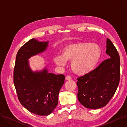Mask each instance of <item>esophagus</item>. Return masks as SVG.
Listing matches in <instances>:
<instances>
[{
	"label": "esophagus",
	"mask_w": 127,
	"mask_h": 127,
	"mask_svg": "<svg viewBox=\"0 0 127 127\" xmlns=\"http://www.w3.org/2000/svg\"><path fill=\"white\" fill-rule=\"evenodd\" d=\"M72 79V78L70 76H67L66 77V80H70Z\"/></svg>",
	"instance_id": "1"
}]
</instances>
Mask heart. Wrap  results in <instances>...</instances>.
Returning <instances> with one entry per match:
<instances>
[{
	"mask_svg": "<svg viewBox=\"0 0 127 127\" xmlns=\"http://www.w3.org/2000/svg\"><path fill=\"white\" fill-rule=\"evenodd\" d=\"M101 56V49L97 44L78 41L64 45L61 56L54 57L53 60L60 66H64L66 61L71 60L72 71L78 75H84L93 69Z\"/></svg>",
	"mask_w": 127,
	"mask_h": 127,
	"instance_id": "obj_1",
	"label": "heart"
}]
</instances>
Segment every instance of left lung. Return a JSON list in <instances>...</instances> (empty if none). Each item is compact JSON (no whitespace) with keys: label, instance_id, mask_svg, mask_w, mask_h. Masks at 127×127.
<instances>
[{"label":"left lung","instance_id":"left-lung-1","mask_svg":"<svg viewBox=\"0 0 127 127\" xmlns=\"http://www.w3.org/2000/svg\"><path fill=\"white\" fill-rule=\"evenodd\" d=\"M105 60L95 69L77 78L79 102L88 109L105 106L116 93L120 81V60L117 49L110 39L106 40Z\"/></svg>","mask_w":127,"mask_h":127}]
</instances>
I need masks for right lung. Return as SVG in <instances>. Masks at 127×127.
Returning <instances> with one entry per match:
<instances>
[{"label": "right lung", "instance_id": "obj_1", "mask_svg": "<svg viewBox=\"0 0 127 127\" xmlns=\"http://www.w3.org/2000/svg\"><path fill=\"white\" fill-rule=\"evenodd\" d=\"M48 42L32 39L19 49L14 71V84L21 104L38 116L51 114L58 104L60 88L65 76L49 73L47 68L33 72L29 64L31 57L44 51Z\"/></svg>", "mask_w": 127, "mask_h": 127}]
</instances>
